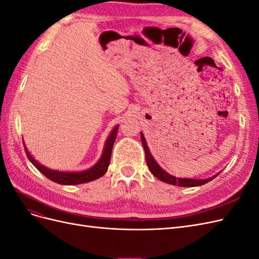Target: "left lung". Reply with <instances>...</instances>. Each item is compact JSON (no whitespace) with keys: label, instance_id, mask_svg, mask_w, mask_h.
Returning <instances> with one entry per match:
<instances>
[{"label":"left lung","instance_id":"1","mask_svg":"<svg viewBox=\"0 0 259 259\" xmlns=\"http://www.w3.org/2000/svg\"><path fill=\"white\" fill-rule=\"evenodd\" d=\"M140 137H142V143L145 149V153H146V162H147V165L150 169L151 173L158 178L160 179L161 182L163 183H166L169 185H174V186H180V187H197V186H202L204 185L208 182H210L211 179H214L217 175L207 178V179H190V178H177L175 176H171L168 173H166L165 170L162 169L161 166L159 165L158 163L155 162V160L153 159V156L150 153V150H149V148L147 146L146 143V139L143 135V133H140Z\"/></svg>","mask_w":259,"mask_h":259}]
</instances>
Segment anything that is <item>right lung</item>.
<instances>
[{
	"mask_svg": "<svg viewBox=\"0 0 259 259\" xmlns=\"http://www.w3.org/2000/svg\"><path fill=\"white\" fill-rule=\"evenodd\" d=\"M117 130H119V126H115L113 131L111 132V134L109 135L105 149H104V153L101 155L100 160L97 162L96 165H94L88 170L84 171H79V173H65V171H58V170H53L48 167H45L41 165L40 163H37L33 158L32 155L30 154L28 151V149L25 146V143H23V146H25V151L28 156V159L30 162L33 164V165L41 171V173L48 177L49 179L53 180V182L60 184V185H77V184H84V183H89L93 182V180L98 179L105 173L108 169L109 163H110L111 159V152H112V147L114 144V140L116 138L117 134Z\"/></svg>",
	"mask_w": 259,
	"mask_h": 259,
	"instance_id": "right-lung-1",
	"label": "right lung"
}]
</instances>
